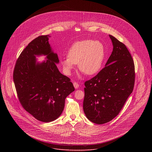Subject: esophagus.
<instances>
[{
	"label": "esophagus",
	"instance_id": "1",
	"mask_svg": "<svg viewBox=\"0 0 152 152\" xmlns=\"http://www.w3.org/2000/svg\"><path fill=\"white\" fill-rule=\"evenodd\" d=\"M73 86H74L75 89H78L79 87V84H78L77 83L75 82V83H73Z\"/></svg>",
	"mask_w": 152,
	"mask_h": 152
}]
</instances>
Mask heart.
<instances>
[{
	"mask_svg": "<svg viewBox=\"0 0 152 152\" xmlns=\"http://www.w3.org/2000/svg\"><path fill=\"white\" fill-rule=\"evenodd\" d=\"M105 48L99 41L86 39L75 42L70 47L68 57L60 60V64L66 75H69L75 65L88 76L100 72L105 59Z\"/></svg>",
	"mask_w": 152,
	"mask_h": 152,
	"instance_id": "obj_1",
	"label": "heart"
}]
</instances>
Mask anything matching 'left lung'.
<instances>
[{"mask_svg": "<svg viewBox=\"0 0 152 152\" xmlns=\"http://www.w3.org/2000/svg\"><path fill=\"white\" fill-rule=\"evenodd\" d=\"M113 51L99 73L85 82L83 109L92 123L102 124L117 116L133 90L134 64L124 44L109 35Z\"/></svg>", "mask_w": 152, "mask_h": 152, "instance_id": "1", "label": "left lung"}]
</instances>
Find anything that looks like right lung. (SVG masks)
I'll return each mask as SVG.
<instances>
[{"label":"right lung","instance_id":"right-lung-1","mask_svg":"<svg viewBox=\"0 0 152 152\" xmlns=\"http://www.w3.org/2000/svg\"><path fill=\"white\" fill-rule=\"evenodd\" d=\"M50 35L39 36L22 51L15 66L13 79L24 109L39 121L49 123L62 113L65 98L75 91L70 79L60 72L58 55L49 44ZM46 56V61L36 57Z\"/></svg>","mask_w":152,"mask_h":152}]
</instances>
